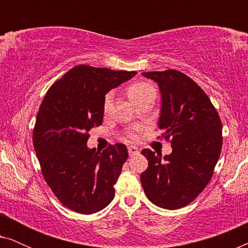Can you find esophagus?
I'll return each instance as SVG.
<instances>
[{"label":"esophagus","mask_w":248,"mask_h":248,"mask_svg":"<svg viewBox=\"0 0 248 248\" xmlns=\"http://www.w3.org/2000/svg\"><path fill=\"white\" fill-rule=\"evenodd\" d=\"M127 150H128V155H130L131 157L132 155H135L139 154V148L135 147V145H130V147L127 148Z\"/></svg>","instance_id":"1"}]
</instances>
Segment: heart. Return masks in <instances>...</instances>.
Returning a JSON list of instances; mask_svg holds the SVG:
<instances>
[{"mask_svg":"<svg viewBox=\"0 0 248 248\" xmlns=\"http://www.w3.org/2000/svg\"><path fill=\"white\" fill-rule=\"evenodd\" d=\"M151 93H155V87L152 86L151 83L145 82V81H139V82H134V83H132L130 87H128V96H130V98L134 104H137L138 101H140L141 99H143L144 97H147ZM111 97H113L111 93H106V96H105V99H104V109H107L108 106L110 105ZM140 128H141L140 126L133 127L132 130L127 132V137L130 138L131 140H135V139L138 138L137 132L140 130Z\"/></svg>","mask_w":248,"mask_h":248,"instance_id":"b5f03b06","label":"heart"}]
</instances>
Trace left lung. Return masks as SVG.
<instances>
[{"mask_svg": "<svg viewBox=\"0 0 248 248\" xmlns=\"http://www.w3.org/2000/svg\"><path fill=\"white\" fill-rule=\"evenodd\" d=\"M142 76L158 83L159 128L172 148L164 158L150 149L141 151L149 161L141 174L142 187L154 204L181 209L194 201L212 177L222 148L221 120L206 93L186 74L170 69Z\"/></svg>", "mask_w": 248, "mask_h": 248, "instance_id": "8db88e82", "label": "left lung"}]
</instances>
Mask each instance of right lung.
I'll use <instances>...</instances> for the list:
<instances>
[{"mask_svg":"<svg viewBox=\"0 0 248 248\" xmlns=\"http://www.w3.org/2000/svg\"><path fill=\"white\" fill-rule=\"evenodd\" d=\"M135 74L74 66L50 86L42 101L33 148L47 185L74 212L91 215L113 201L127 149L116 143L100 152L88 148L87 142L91 128L103 123L105 94Z\"/></svg>","mask_w":248,"mask_h":248,"instance_id":"add662e5","label":"right lung"}]
</instances>
